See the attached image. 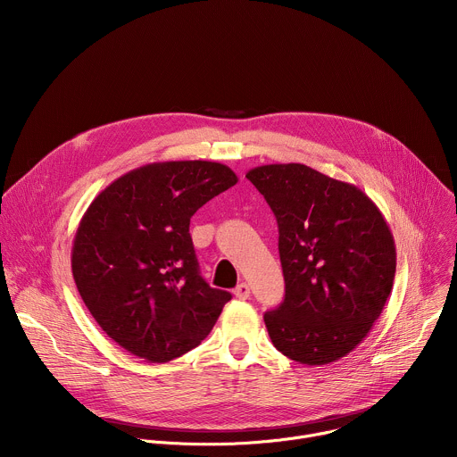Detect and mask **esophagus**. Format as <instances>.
Segmentation results:
<instances>
[{
  "mask_svg": "<svg viewBox=\"0 0 457 457\" xmlns=\"http://www.w3.org/2000/svg\"><path fill=\"white\" fill-rule=\"evenodd\" d=\"M233 295H235L238 300L249 298V286H247L245 282H240V284L233 289Z\"/></svg>",
  "mask_w": 457,
  "mask_h": 457,
  "instance_id": "1",
  "label": "esophagus"
}]
</instances>
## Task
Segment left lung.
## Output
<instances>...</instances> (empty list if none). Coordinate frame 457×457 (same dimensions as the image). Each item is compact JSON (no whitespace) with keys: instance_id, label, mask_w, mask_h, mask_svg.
I'll return each instance as SVG.
<instances>
[{"instance_id":"left-lung-1","label":"left lung","mask_w":457,"mask_h":457,"mask_svg":"<svg viewBox=\"0 0 457 457\" xmlns=\"http://www.w3.org/2000/svg\"><path fill=\"white\" fill-rule=\"evenodd\" d=\"M278 224L284 302L264 314L273 345L303 365L349 354L393 289L396 245L381 212L354 184L305 164L245 173Z\"/></svg>"}]
</instances>
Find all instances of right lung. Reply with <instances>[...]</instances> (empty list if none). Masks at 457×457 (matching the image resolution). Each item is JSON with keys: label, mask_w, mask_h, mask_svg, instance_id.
<instances>
[{"label": "right lung", "mask_w": 457, "mask_h": 457, "mask_svg": "<svg viewBox=\"0 0 457 457\" xmlns=\"http://www.w3.org/2000/svg\"><path fill=\"white\" fill-rule=\"evenodd\" d=\"M237 180L220 162H154L113 180L88 206L72 275L99 328L128 353L166 363L213 329L231 295L201 277L189 219Z\"/></svg>", "instance_id": "add662e5"}]
</instances>
